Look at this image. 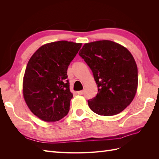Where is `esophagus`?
I'll return each instance as SVG.
<instances>
[{
    "label": "esophagus",
    "mask_w": 159,
    "mask_h": 159,
    "mask_svg": "<svg viewBox=\"0 0 159 159\" xmlns=\"http://www.w3.org/2000/svg\"><path fill=\"white\" fill-rule=\"evenodd\" d=\"M77 93H78V94H79V95H83L84 94V91H79Z\"/></svg>",
    "instance_id": "esophagus-1"
}]
</instances>
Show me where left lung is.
<instances>
[{
    "label": "left lung",
    "instance_id": "obj_1",
    "mask_svg": "<svg viewBox=\"0 0 159 159\" xmlns=\"http://www.w3.org/2000/svg\"><path fill=\"white\" fill-rule=\"evenodd\" d=\"M93 72L98 91L88 101L91 111L111 116L132 102L138 85L136 62L124 46L110 40L85 44L79 52Z\"/></svg>",
    "mask_w": 159,
    "mask_h": 159
}]
</instances>
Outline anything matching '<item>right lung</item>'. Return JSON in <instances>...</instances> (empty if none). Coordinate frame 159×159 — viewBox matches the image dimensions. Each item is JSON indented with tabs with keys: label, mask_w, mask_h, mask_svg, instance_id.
<instances>
[{
	"label": "right lung",
	"mask_w": 159,
	"mask_h": 159,
	"mask_svg": "<svg viewBox=\"0 0 159 159\" xmlns=\"http://www.w3.org/2000/svg\"><path fill=\"white\" fill-rule=\"evenodd\" d=\"M81 47V43L65 40L48 43L28 61L23 79L24 98L43 121H59L68 113L73 94L67 70Z\"/></svg>",
	"instance_id": "obj_1"
}]
</instances>
